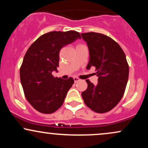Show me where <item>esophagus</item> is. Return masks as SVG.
<instances>
[{"mask_svg": "<svg viewBox=\"0 0 148 148\" xmlns=\"http://www.w3.org/2000/svg\"><path fill=\"white\" fill-rule=\"evenodd\" d=\"M74 82L76 83V82H78V81H79L80 79L77 77H74Z\"/></svg>", "mask_w": 148, "mask_h": 148, "instance_id": "1", "label": "esophagus"}]
</instances>
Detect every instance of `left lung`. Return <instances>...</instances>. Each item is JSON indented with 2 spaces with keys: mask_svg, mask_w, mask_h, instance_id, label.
<instances>
[{
  "mask_svg": "<svg viewBox=\"0 0 148 148\" xmlns=\"http://www.w3.org/2000/svg\"><path fill=\"white\" fill-rule=\"evenodd\" d=\"M89 50L86 68L95 67L98 84L86 80L88 88L81 93L88 107L96 113L111 111L123 97L129 77L126 56L120 46L101 33H81Z\"/></svg>",
  "mask_w": 148,
  "mask_h": 148,
  "instance_id": "8db88e82",
  "label": "left lung"
}]
</instances>
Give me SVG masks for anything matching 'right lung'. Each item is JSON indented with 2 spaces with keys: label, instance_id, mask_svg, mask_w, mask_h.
I'll list each match as a JSON object with an SVG mask.
<instances>
[{
  "label": "right lung",
  "instance_id": "obj_1",
  "mask_svg": "<svg viewBox=\"0 0 148 148\" xmlns=\"http://www.w3.org/2000/svg\"><path fill=\"white\" fill-rule=\"evenodd\" d=\"M73 30L49 32L32 44L23 58L20 68V79L28 101L37 111L52 113L62 106L74 79L54 77L58 72L59 52L64 46L81 39Z\"/></svg>",
  "mask_w": 148,
  "mask_h": 148
}]
</instances>
